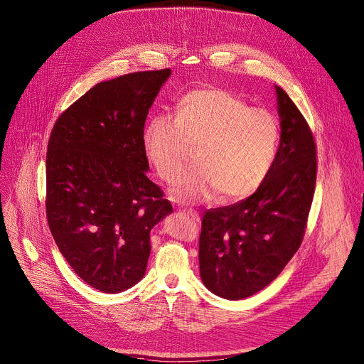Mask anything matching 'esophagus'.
Wrapping results in <instances>:
<instances>
[{
	"label": "esophagus",
	"instance_id": "34e87169",
	"mask_svg": "<svg viewBox=\"0 0 364 364\" xmlns=\"http://www.w3.org/2000/svg\"><path fill=\"white\" fill-rule=\"evenodd\" d=\"M184 214H187V215H188L190 218H192L193 221H196V223H200V217H199V214H198L196 211H193V209H186Z\"/></svg>",
	"mask_w": 364,
	"mask_h": 364
}]
</instances>
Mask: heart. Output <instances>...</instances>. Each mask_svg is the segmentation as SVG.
Masks as SVG:
<instances>
[{
  "mask_svg": "<svg viewBox=\"0 0 364 364\" xmlns=\"http://www.w3.org/2000/svg\"><path fill=\"white\" fill-rule=\"evenodd\" d=\"M280 140L273 113L250 107L239 95L223 88L186 94L176 119L151 118L141 134L149 162L166 183L183 170L189 149H198L200 168L178 179L169 198L178 203H203L221 195L224 202L251 196L273 166Z\"/></svg>",
  "mask_w": 364,
  "mask_h": 364,
  "instance_id": "obj_1",
  "label": "heart"
}]
</instances>
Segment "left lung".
Masks as SVG:
<instances>
[{
    "label": "left lung",
    "instance_id": "1",
    "mask_svg": "<svg viewBox=\"0 0 364 364\" xmlns=\"http://www.w3.org/2000/svg\"><path fill=\"white\" fill-rule=\"evenodd\" d=\"M280 144L257 192L230 206L209 209L199 237L200 279L213 294L243 299L262 291L301 246L311 208L317 158L311 129L276 85Z\"/></svg>",
    "mask_w": 364,
    "mask_h": 364
}]
</instances>
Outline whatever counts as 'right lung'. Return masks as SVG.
<instances>
[{"label":"right lung","instance_id":"obj_1","mask_svg":"<svg viewBox=\"0 0 364 364\" xmlns=\"http://www.w3.org/2000/svg\"><path fill=\"white\" fill-rule=\"evenodd\" d=\"M171 69L136 72L88 90L55 121L47 149L46 211L57 247L106 294L139 283L150 230L171 203L147 178L141 134Z\"/></svg>","mask_w":364,"mask_h":364}]
</instances>
